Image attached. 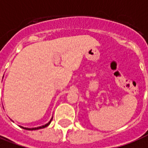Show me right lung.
<instances>
[{
  "mask_svg": "<svg viewBox=\"0 0 148 148\" xmlns=\"http://www.w3.org/2000/svg\"><path fill=\"white\" fill-rule=\"evenodd\" d=\"M53 118V117H52ZM52 118L51 119V121H50L47 124H45V125H42V126L40 127H33V128H28V127H24L22 126H20L21 127H22L23 129H25V130H28V131H34V130H38V129H42V128H45V127H47L48 125H49L50 124H51V121H52Z\"/></svg>",
  "mask_w": 148,
  "mask_h": 148,
  "instance_id": "obj_1",
  "label": "right lung"
}]
</instances>
